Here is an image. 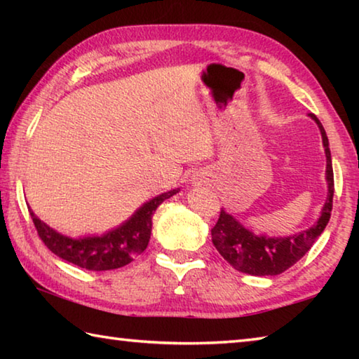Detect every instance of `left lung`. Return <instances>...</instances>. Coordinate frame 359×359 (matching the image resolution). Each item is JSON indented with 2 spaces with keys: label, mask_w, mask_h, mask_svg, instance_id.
<instances>
[{
  "label": "left lung",
  "mask_w": 359,
  "mask_h": 359,
  "mask_svg": "<svg viewBox=\"0 0 359 359\" xmlns=\"http://www.w3.org/2000/svg\"><path fill=\"white\" fill-rule=\"evenodd\" d=\"M311 117L317 121L326 151L327 198L323 209H321L318 222L302 233L288 236V238H266V236H255L252 231L245 229L236 218L222 209L215 226L210 231L212 242H214L218 253L239 272L250 276L282 274L311 250L313 242L323 233L327 222H330L334 196L330 142H327L326 131L320 120L313 114H311Z\"/></svg>",
  "instance_id": "left-lung-1"
}]
</instances>
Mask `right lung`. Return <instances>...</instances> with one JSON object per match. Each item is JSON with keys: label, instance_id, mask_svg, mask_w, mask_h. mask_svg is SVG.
I'll return each mask as SVG.
<instances>
[{"label": "right lung", "instance_id": "1", "mask_svg": "<svg viewBox=\"0 0 359 359\" xmlns=\"http://www.w3.org/2000/svg\"><path fill=\"white\" fill-rule=\"evenodd\" d=\"M179 190L160 194L145 203L128 222L104 236L85 239H71L58 234L29 209L34 228L46 247L68 263L88 271H111L130 264L149 245L151 233V217L165 199L174 196Z\"/></svg>", "mask_w": 359, "mask_h": 359}]
</instances>
